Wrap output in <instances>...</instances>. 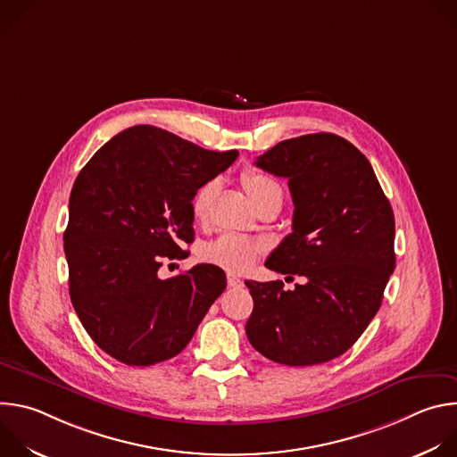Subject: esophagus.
Instances as JSON below:
<instances>
[{"label":"esophagus","instance_id":"34e87169","mask_svg":"<svg viewBox=\"0 0 457 457\" xmlns=\"http://www.w3.org/2000/svg\"><path fill=\"white\" fill-rule=\"evenodd\" d=\"M244 282L240 278H237L235 275H228V287H242Z\"/></svg>","mask_w":457,"mask_h":457}]
</instances>
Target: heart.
I'll return each instance as SVG.
<instances>
[{
  "label": "heart",
  "instance_id": "heart-1",
  "mask_svg": "<svg viewBox=\"0 0 457 457\" xmlns=\"http://www.w3.org/2000/svg\"><path fill=\"white\" fill-rule=\"evenodd\" d=\"M242 184L249 195L251 203L256 206V210H262L271 204L282 206V187L280 184L256 170H245L242 173ZM219 189V184L215 180L204 182L197 193L193 195L191 201V212L197 220H206L210 215L212 203L215 199ZM264 253V245L260 242L247 240L238 235H222L204 249V258L210 264H215L226 271L231 273H244L247 271L256 258Z\"/></svg>",
  "mask_w": 457,
  "mask_h": 457
}]
</instances>
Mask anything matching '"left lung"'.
<instances>
[{
  "mask_svg": "<svg viewBox=\"0 0 457 457\" xmlns=\"http://www.w3.org/2000/svg\"><path fill=\"white\" fill-rule=\"evenodd\" d=\"M254 164L286 177L295 204L293 231L266 268L303 284L245 280L247 340L282 365L335 360L367 329L395 271L393 208L367 157L335 134L282 141Z\"/></svg>",
  "mask_w": 457,
  "mask_h": 457,
  "instance_id": "obj_1",
  "label": "left lung"
}]
</instances>
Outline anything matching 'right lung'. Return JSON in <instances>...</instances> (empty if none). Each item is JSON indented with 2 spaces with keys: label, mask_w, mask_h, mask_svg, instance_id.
I'll use <instances>...</instances> for the list:
<instances>
[{
  "label": "right lung",
  "mask_w": 457,
  "mask_h": 457,
  "mask_svg": "<svg viewBox=\"0 0 457 457\" xmlns=\"http://www.w3.org/2000/svg\"><path fill=\"white\" fill-rule=\"evenodd\" d=\"M238 152H210L139 124L112 137L79 171L64 254L72 305L90 338L126 365L177 356L226 289L213 264L162 280L164 260L186 258L191 201Z\"/></svg>",
  "instance_id": "right-lung-1"
}]
</instances>
